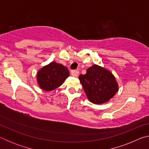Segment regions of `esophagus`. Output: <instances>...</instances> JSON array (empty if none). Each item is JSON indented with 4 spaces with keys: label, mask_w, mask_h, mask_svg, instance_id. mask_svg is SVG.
Masks as SVG:
<instances>
[{
    "label": "esophagus",
    "mask_w": 149,
    "mask_h": 149,
    "mask_svg": "<svg viewBox=\"0 0 149 149\" xmlns=\"http://www.w3.org/2000/svg\"><path fill=\"white\" fill-rule=\"evenodd\" d=\"M79 71H77V70H72L71 72V74L72 76L74 77H77L78 75H79Z\"/></svg>",
    "instance_id": "1"
}]
</instances>
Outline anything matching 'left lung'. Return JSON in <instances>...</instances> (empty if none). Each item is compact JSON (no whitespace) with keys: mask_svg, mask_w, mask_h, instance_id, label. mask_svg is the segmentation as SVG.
I'll return each instance as SVG.
<instances>
[{"mask_svg":"<svg viewBox=\"0 0 149 149\" xmlns=\"http://www.w3.org/2000/svg\"><path fill=\"white\" fill-rule=\"evenodd\" d=\"M79 79L90 102L100 104L109 101L118 91V84L114 75L109 70L97 64L87 70Z\"/></svg>","mask_w":149,"mask_h":149,"instance_id":"8db88e82","label":"left lung"}]
</instances>
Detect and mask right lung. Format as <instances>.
I'll list each match as a JSON object with an SVG mask.
<instances>
[{
    "instance_id": "add662e5",
    "label": "right lung",
    "mask_w": 149,
    "mask_h": 149,
    "mask_svg": "<svg viewBox=\"0 0 149 149\" xmlns=\"http://www.w3.org/2000/svg\"><path fill=\"white\" fill-rule=\"evenodd\" d=\"M69 75L70 72L66 67L56 62H52L39 70L37 80L41 89L50 91L62 85Z\"/></svg>"
}]
</instances>
